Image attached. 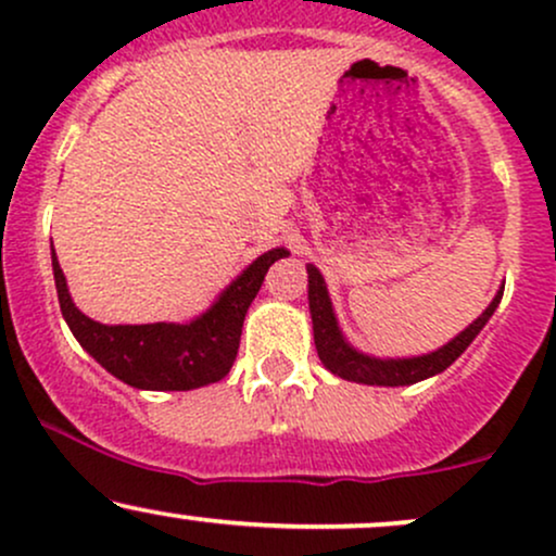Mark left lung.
Masks as SVG:
<instances>
[{
  "mask_svg": "<svg viewBox=\"0 0 556 556\" xmlns=\"http://www.w3.org/2000/svg\"><path fill=\"white\" fill-rule=\"evenodd\" d=\"M305 269H308V308L311 321H314V342L318 358H321V363L331 374L340 376V379L371 387H407L429 379V376L442 374L444 368H450L468 350V344L476 340L478 331L486 327V321L494 316L504 292V287H500L494 300L489 303V308L473 324H468L455 340L442 344L433 353L413 355V358H374V355L361 353V350H355L353 344L344 340L340 324H337L334 308H331V298L321 271L314 264H305Z\"/></svg>",
  "mask_w": 556,
  "mask_h": 556,
  "instance_id": "8db88e82",
  "label": "left lung"
}]
</instances>
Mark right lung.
<instances>
[{"mask_svg": "<svg viewBox=\"0 0 556 556\" xmlns=\"http://www.w3.org/2000/svg\"><path fill=\"white\" fill-rule=\"evenodd\" d=\"M290 256L271 248L245 266L222 295L188 324H99L73 303L52 248V269L62 316L80 348L125 384L151 392H188L225 379L240 348L242 321L274 261Z\"/></svg>", "mask_w": 556, "mask_h": 556, "instance_id": "obj_1", "label": "right lung"}]
</instances>
